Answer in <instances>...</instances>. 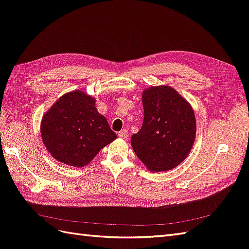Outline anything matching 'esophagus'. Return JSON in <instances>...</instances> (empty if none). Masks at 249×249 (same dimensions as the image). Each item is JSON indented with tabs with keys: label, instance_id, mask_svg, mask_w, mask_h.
I'll list each match as a JSON object with an SVG mask.
<instances>
[{
	"label": "esophagus",
	"instance_id": "esophagus-1",
	"mask_svg": "<svg viewBox=\"0 0 249 249\" xmlns=\"http://www.w3.org/2000/svg\"><path fill=\"white\" fill-rule=\"evenodd\" d=\"M118 137L122 138V139H125L127 137L126 130H122L120 132H118Z\"/></svg>",
	"mask_w": 249,
	"mask_h": 249
}]
</instances>
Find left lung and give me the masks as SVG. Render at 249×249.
<instances>
[{
    "mask_svg": "<svg viewBox=\"0 0 249 249\" xmlns=\"http://www.w3.org/2000/svg\"><path fill=\"white\" fill-rule=\"evenodd\" d=\"M142 104L143 124L131 138L135 154L150 171L175 168L189 154L196 134L191 106L168 86L144 90Z\"/></svg>",
    "mask_w": 249,
    "mask_h": 249,
    "instance_id": "obj_1",
    "label": "left lung"
}]
</instances>
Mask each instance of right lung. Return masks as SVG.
I'll return each mask as SVG.
<instances>
[{
	"label": "right lung",
	"instance_id": "obj_1",
	"mask_svg": "<svg viewBox=\"0 0 249 249\" xmlns=\"http://www.w3.org/2000/svg\"><path fill=\"white\" fill-rule=\"evenodd\" d=\"M41 137L56 160L82 167L117 136L93 97L77 90L60 97L42 117Z\"/></svg>",
	"mask_w": 249,
	"mask_h": 249
}]
</instances>
